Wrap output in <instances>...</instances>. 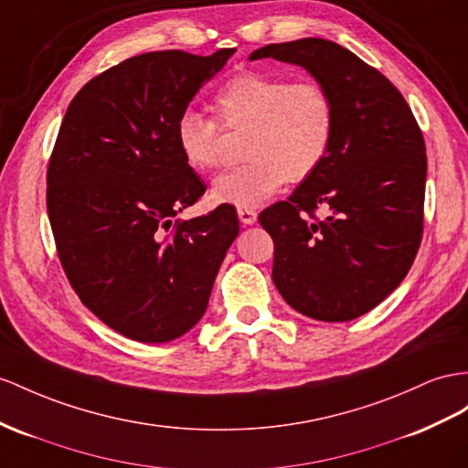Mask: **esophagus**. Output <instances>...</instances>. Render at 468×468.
Listing matches in <instances>:
<instances>
[{"mask_svg": "<svg viewBox=\"0 0 468 468\" xmlns=\"http://www.w3.org/2000/svg\"><path fill=\"white\" fill-rule=\"evenodd\" d=\"M237 215H239V221L243 225H253L257 223V211L250 209V207H237Z\"/></svg>", "mask_w": 468, "mask_h": 468, "instance_id": "1", "label": "esophagus"}]
</instances>
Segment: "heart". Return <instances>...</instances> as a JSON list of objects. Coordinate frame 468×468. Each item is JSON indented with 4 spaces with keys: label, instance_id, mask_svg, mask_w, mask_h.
<instances>
[{
    "label": "heart",
    "instance_id": "1",
    "mask_svg": "<svg viewBox=\"0 0 468 468\" xmlns=\"http://www.w3.org/2000/svg\"><path fill=\"white\" fill-rule=\"evenodd\" d=\"M227 128L247 126V162L221 172L211 199L235 207H257L291 179H304L324 162L336 112L324 87L313 80L247 70L227 79L213 97ZM176 144L187 165L211 170L221 162L219 126L196 109L177 116Z\"/></svg>",
    "mask_w": 468,
    "mask_h": 468
}]
</instances>
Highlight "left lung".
<instances>
[{
    "instance_id": "obj_1",
    "label": "left lung",
    "mask_w": 468,
    "mask_h": 468,
    "mask_svg": "<svg viewBox=\"0 0 468 468\" xmlns=\"http://www.w3.org/2000/svg\"><path fill=\"white\" fill-rule=\"evenodd\" d=\"M257 58L303 67L336 112L324 162L259 215L274 241L272 282L308 318L354 320L398 289L421 243L423 134L401 92L338 43H272L249 55ZM320 205L331 215L310 222Z\"/></svg>"
}]
</instances>
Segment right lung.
Segmentation results:
<instances>
[{
    "mask_svg": "<svg viewBox=\"0 0 468 468\" xmlns=\"http://www.w3.org/2000/svg\"><path fill=\"white\" fill-rule=\"evenodd\" d=\"M233 53L126 58L77 92L58 128L47 172L58 259L82 304L130 340L194 328L239 235L227 203L174 221L207 189L177 150V116Z\"/></svg>",
    "mask_w": 468,
    "mask_h": 468,
    "instance_id": "right-lung-1",
    "label": "right lung"
}]
</instances>
